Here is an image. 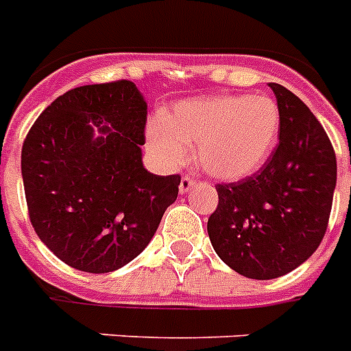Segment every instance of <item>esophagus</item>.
I'll list each match as a JSON object with an SVG mask.
<instances>
[{"instance_id":"obj_1","label":"esophagus","mask_w":351,"mask_h":351,"mask_svg":"<svg viewBox=\"0 0 351 351\" xmlns=\"http://www.w3.org/2000/svg\"><path fill=\"white\" fill-rule=\"evenodd\" d=\"M195 184H196V182L193 180L191 176H184V178H182V180H180V187H178V189H180L182 195H185L187 191L193 189V185H195Z\"/></svg>"}]
</instances>
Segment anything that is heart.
<instances>
[{"instance_id":"1","label":"heart","mask_w":351,"mask_h":351,"mask_svg":"<svg viewBox=\"0 0 351 351\" xmlns=\"http://www.w3.org/2000/svg\"><path fill=\"white\" fill-rule=\"evenodd\" d=\"M281 130L278 102L267 95L187 99L147 128V147L162 166H180L196 144V162L210 176L240 180L272 155Z\"/></svg>"}]
</instances>
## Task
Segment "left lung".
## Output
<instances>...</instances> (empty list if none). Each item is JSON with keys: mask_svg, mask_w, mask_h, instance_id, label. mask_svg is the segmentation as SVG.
<instances>
[{"mask_svg": "<svg viewBox=\"0 0 351 351\" xmlns=\"http://www.w3.org/2000/svg\"><path fill=\"white\" fill-rule=\"evenodd\" d=\"M281 111L279 144L254 175L218 184V207L207 221L221 261L250 279L298 269L323 241L337 182L326 131L299 97L269 84Z\"/></svg>", "mask_w": 351, "mask_h": 351, "instance_id": "obj_1", "label": "left lung"}]
</instances>
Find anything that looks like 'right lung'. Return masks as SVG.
I'll return each mask as SVG.
<instances>
[{
    "mask_svg": "<svg viewBox=\"0 0 351 351\" xmlns=\"http://www.w3.org/2000/svg\"><path fill=\"white\" fill-rule=\"evenodd\" d=\"M146 121L131 81L88 84L57 97L23 142L32 227L73 269L104 274L130 263L178 196L180 175H153L142 164Z\"/></svg>",
    "mask_w": 351,
    "mask_h": 351,
    "instance_id": "1",
    "label": "right lung"
}]
</instances>
